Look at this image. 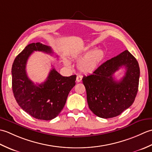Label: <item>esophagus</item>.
<instances>
[{
    "instance_id": "34e87169",
    "label": "esophagus",
    "mask_w": 152,
    "mask_h": 152,
    "mask_svg": "<svg viewBox=\"0 0 152 152\" xmlns=\"http://www.w3.org/2000/svg\"><path fill=\"white\" fill-rule=\"evenodd\" d=\"M82 79V76H80V75L77 76V77H76V82H81Z\"/></svg>"
}]
</instances>
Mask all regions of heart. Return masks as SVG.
<instances>
[{
  "label": "heart",
  "instance_id": "b5f03b06",
  "mask_svg": "<svg viewBox=\"0 0 152 152\" xmlns=\"http://www.w3.org/2000/svg\"><path fill=\"white\" fill-rule=\"evenodd\" d=\"M105 57V52L102 50H93V48H87L82 51L73 55V59L76 61L80 60L78 63V70L83 74H91L96 70L102 63ZM66 66H70L69 61H65Z\"/></svg>",
  "mask_w": 152,
  "mask_h": 152
}]
</instances>
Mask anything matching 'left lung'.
Instances as JSON below:
<instances>
[{"instance_id": "1", "label": "left lung", "mask_w": 152, "mask_h": 152, "mask_svg": "<svg viewBox=\"0 0 152 152\" xmlns=\"http://www.w3.org/2000/svg\"><path fill=\"white\" fill-rule=\"evenodd\" d=\"M121 66L126 69L125 76L115 81L113 75ZM139 77L138 61L128 50L106 61L91 75L83 77L89 109L102 118L121 114L134 101Z\"/></svg>"}]
</instances>
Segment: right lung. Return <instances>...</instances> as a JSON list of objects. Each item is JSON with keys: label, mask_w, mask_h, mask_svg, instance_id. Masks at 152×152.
Listing matches in <instances>:
<instances>
[{"label": "right lung", "mask_w": 152, "mask_h": 152, "mask_svg": "<svg viewBox=\"0 0 152 152\" xmlns=\"http://www.w3.org/2000/svg\"><path fill=\"white\" fill-rule=\"evenodd\" d=\"M34 51L53 53L51 47L40 42L27 45L12 64V91L19 106L27 114L38 119L51 120L63 110L69 92L76 85V76H63L52 69L46 81L35 85L26 72L27 60Z\"/></svg>", "instance_id": "right-lung-1"}]
</instances>
